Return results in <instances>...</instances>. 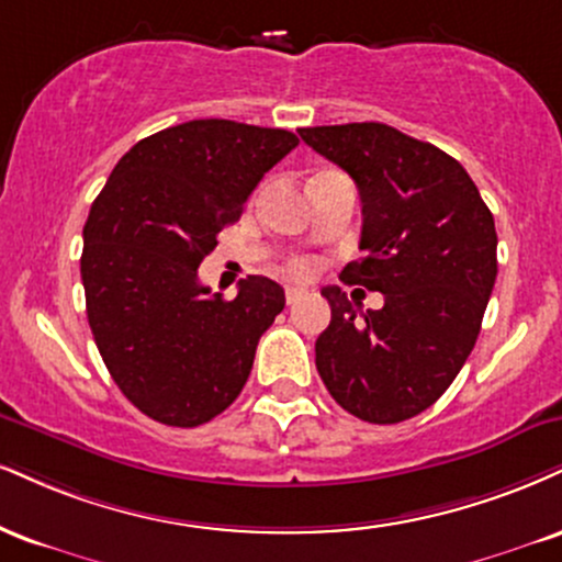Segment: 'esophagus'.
Returning a JSON list of instances; mask_svg holds the SVG:
<instances>
[{"label":"esophagus","instance_id":"obj_1","mask_svg":"<svg viewBox=\"0 0 562 562\" xmlns=\"http://www.w3.org/2000/svg\"><path fill=\"white\" fill-rule=\"evenodd\" d=\"M303 295H306V290L303 288H295V285H288L285 288V301H288V306H293V303H299Z\"/></svg>","mask_w":562,"mask_h":562}]
</instances>
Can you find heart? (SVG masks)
I'll use <instances>...</instances> for the list:
<instances>
[{
    "mask_svg": "<svg viewBox=\"0 0 562 562\" xmlns=\"http://www.w3.org/2000/svg\"><path fill=\"white\" fill-rule=\"evenodd\" d=\"M308 269H311L308 259H295V261H290V272H295V274H306Z\"/></svg>",
    "mask_w": 562,
    "mask_h": 562,
    "instance_id": "heart-1",
    "label": "heart"
}]
</instances>
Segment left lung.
Masks as SVG:
<instances>
[{"label":"left lung","mask_w":562,"mask_h":562,"mask_svg":"<svg viewBox=\"0 0 562 562\" xmlns=\"http://www.w3.org/2000/svg\"><path fill=\"white\" fill-rule=\"evenodd\" d=\"M316 154L353 178L363 256L340 280L384 295L361 311L324 288L333 322L316 340L329 395L369 424L422 414L474 350L497 277L492 212L442 148L382 123L301 127Z\"/></svg>","instance_id":"left-lung-1"}]
</instances>
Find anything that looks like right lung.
<instances>
[{
  "label": "right lung",
  "instance_id": "obj_1",
  "mask_svg": "<svg viewBox=\"0 0 562 562\" xmlns=\"http://www.w3.org/2000/svg\"><path fill=\"white\" fill-rule=\"evenodd\" d=\"M295 146L280 127L191 120L138 140L91 204L80 256L88 324L112 380L154 422L188 429L222 414L285 308L269 277L240 280L227 301L201 285L199 267Z\"/></svg>",
  "mask_w": 562,
  "mask_h": 562
}]
</instances>
